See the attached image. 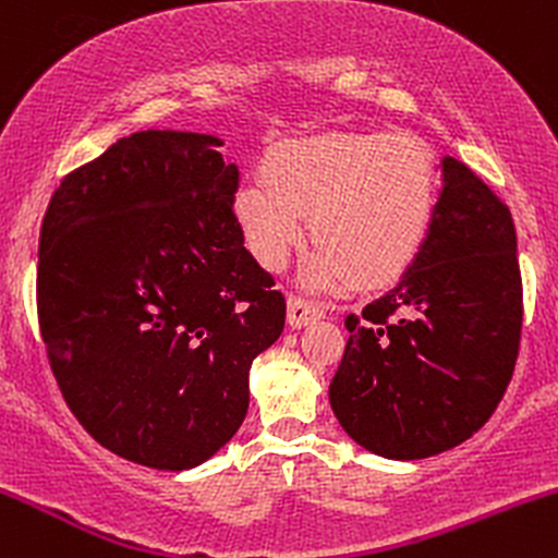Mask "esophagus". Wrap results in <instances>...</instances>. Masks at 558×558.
<instances>
[{
  "mask_svg": "<svg viewBox=\"0 0 558 558\" xmlns=\"http://www.w3.org/2000/svg\"><path fill=\"white\" fill-rule=\"evenodd\" d=\"M323 319V310L312 299L304 296H288V325L291 328H304V325Z\"/></svg>",
  "mask_w": 558,
  "mask_h": 558,
  "instance_id": "obj_1",
  "label": "esophagus"
}]
</instances>
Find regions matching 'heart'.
Here are the masks:
<instances>
[{"label":"heart","instance_id":"b5f03b06","mask_svg":"<svg viewBox=\"0 0 558 558\" xmlns=\"http://www.w3.org/2000/svg\"><path fill=\"white\" fill-rule=\"evenodd\" d=\"M438 172L430 151L409 136L317 133L278 144L265 178H243L235 217L267 270H283L312 235L306 280L341 288L386 283L412 265L433 230Z\"/></svg>","mask_w":558,"mask_h":558}]
</instances>
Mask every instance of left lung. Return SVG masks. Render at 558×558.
<instances>
[{"label": "left lung", "mask_w": 558, "mask_h": 558, "mask_svg": "<svg viewBox=\"0 0 558 558\" xmlns=\"http://www.w3.org/2000/svg\"><path fill=\"white\" fill-rule=\"evenodd\" d=\"M345 328L330 407L367 451L427 459L490 420L520 354L522 275L509 207L464 162L444 157L425 246Z\"/></svg>", "instance_id": "obj_1"}]
</instances>
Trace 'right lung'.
<instances>
[{"mask_svg":"<svg viewBox=\"0 0 558 558\" xmlns=\"http://www.w3.org/2000/svg\"><path fill=\"white\" fill-rule=\"evenodd\" d=\"M217 146L120 138L62 178L41 222L36 306L57 386L96 444L151 470H191L233 438L248 367L286 325Z\"/></svg>","mask_w":558,"mask_h":558,"instance_id":"right-lung-1","label":"right lung"}]
</instances>
